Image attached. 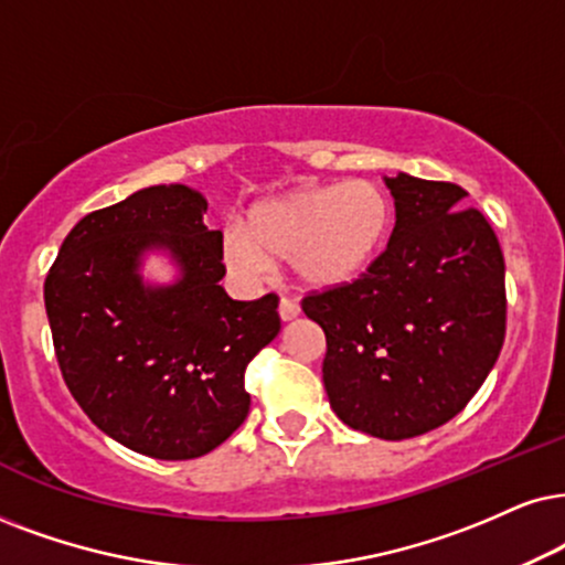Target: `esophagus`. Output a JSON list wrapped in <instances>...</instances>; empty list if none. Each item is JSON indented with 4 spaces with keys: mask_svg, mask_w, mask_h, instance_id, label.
<instances>
[{
    "mask_svg": "<svg viewBox=\"0 0 565 565\" xmlns=\"http://www.w3.org/2000/svg\"><path fill=\"white\" fill-rule=\"evenodd\" d=\"M299 316V307L291 302V299H281L278 302V318L284 320V323H289V320H295Z\"/></svg>",
    "mask_w": 565,
    "mask_h": 565,
    "instance_id": "esophagus-1",
    "label": "esophagus"
}]
</instances>
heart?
<instances>
[{
  "label": "heart",
  "mask_w": 565,
  "mask_h": 565,
  "mask_svg": "<svg viewBox=\"0 0 565 565\" xmlns=\"http://www.w3.org/2000/svg\"><path fill=\"white\" fill-rule=\"evenodd\" d=\"M394 226L388 192L370 180L302 184L258 200L221 234V258L239 281H260L270 263L289 260L297 284L331 291L354 284L381 258Z\"/></svg>",
  "instance_id": "1"
}]
</instances>
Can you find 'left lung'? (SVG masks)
<instances>
[{
	"label": "left lung",
	"instance_id": "8db88e82",
	"mask_svg": "<svg viewBox=\"0 0 565 565\" xmlns=\"http://www.w3.org/2000/svg\"><path fill=\"white\" fill-rule=\"evenodd\" d=\"M396 226L354 284L305 297L323 328V383L341 423L383 440L446 425L501 354L505 263L467 190L396 171L383 177Z\"/></svg>",
	"mask_w": 565,
	"mask_h": 565
}]
</instances>
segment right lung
I'll use <instances>...</instances> for the list:
<instances>
[{"label": "right lung", "mask_w": 565, "mask_h": 565, "mask_svg": "<svg viewBox=\"0 0 565 565\" xmlns=\"http://www.w3.org/2000/svg\"><path fill=\"white\" fill-rule=\"evenodd\" d=\"M205 198L153 184L75 224L44 284L56 360L98 430L135 454L184 461L213 451L249 412L245 370L281 331L278 299L221 287V232ZM151 254L171 282L141 274Z\"/></svg>", "instance_id": "add662e5"}]
</instances>
